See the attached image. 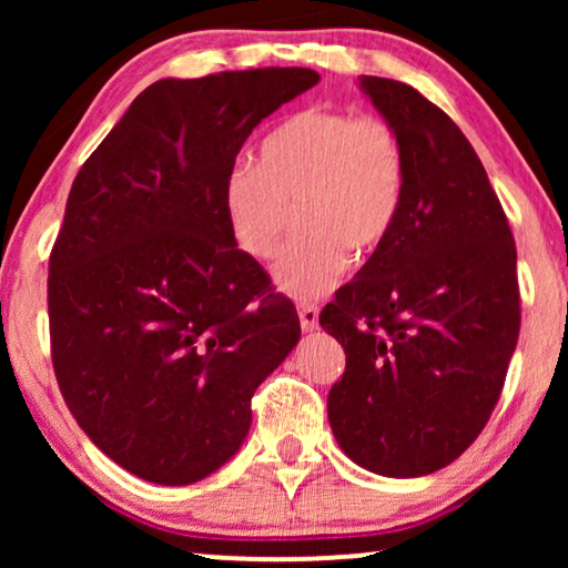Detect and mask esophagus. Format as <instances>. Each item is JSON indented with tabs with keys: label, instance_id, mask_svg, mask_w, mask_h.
Listing matches in <instances>:
<instances>
[{
	"label": "esophagus",
	"instance_id": "1",
	"mask_svg": "<svg viewBox=\"0 0 568 568\" xmlns=\"http://www.w3.org/2000/svg\"><path fill=\"white\" fill-rule=\"evenodd\" d=\"M300 325L302 331H315L317 328V305L313 302H300Z\"/></svg>",
	"mask_w": 568,
	"mask_h": 568
}]
</instances>
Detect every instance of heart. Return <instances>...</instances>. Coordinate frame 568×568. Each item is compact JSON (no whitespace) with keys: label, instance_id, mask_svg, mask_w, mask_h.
<instances>
[{"label":"heart","instance_id":"1","mask_svg":"<svg viewBox=\"0 0 568 568\" xmlns=\"http://www.w3.org/2000/svg\"><path fill=\"white\" fill-rule=\"evenodd\" d=\"M406 196V152L385 115L305 108L263 139L258 165L237 162L224 178V214L240 251L271 261L290 230L302 232L276 263L278 290L323 297L352 263L379 251Z\"/></svg>","mask_w":568,"mask_h":568}]
</instances>
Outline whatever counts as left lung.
I'll return each instance as SVG.
<instances>
[{"mask_svg":"<svg viewBox=\"0 0 568 568\" xmlns=\"http://www.w3.org/2000/svg\"><path fill=\"white\" fill-rule=\"evenodd\" d=\"M359 88L398 129L406 196L387 243L321 313L346 352L328 422L356 465L416 478L457 460L499 403L519 336L517 247L457 123L406 82L362 74Z\"/></svg>","mask_w":568,"mask_h":568,"instance_id":"obj_1","label":"left lung"}]
</instances>
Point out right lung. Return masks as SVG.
Masks as SVG:
<instances>
[{
	"label": "right lung",
	"instance_id": "obj_1",
	"mask_svg": "<svg viewBox=\"0 0 568 568\" xmlns=\"http://www.w3.org/2000/svg\"><path fill=\"white\" fill-rule=\"evenodd\" d=\"M317 80L154 82L74 178L49 258L51 362L80 429L139 478L185 486L227 463L297 346V310L237 247L222 191L251 131Z\"/></svg>",
	"mask_w": 568,
	"mask_h": 568
}]
</instances>
